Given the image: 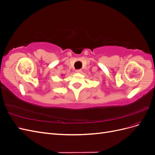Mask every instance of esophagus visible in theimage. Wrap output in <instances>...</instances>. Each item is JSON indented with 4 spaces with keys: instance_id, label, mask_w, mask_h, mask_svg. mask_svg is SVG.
I'll return each instance as SVG.
<instances>
[{
    "instance_id": "esophagus-1",
    "label": "esophagus",
    "mask_w": 155,
    "mask_h": 155,
    "mask_svg": "<svg viewBox=\"0 0 155 155\" xmlns=\"http://www.w3.org/2000/svg\"><path fill=\"white\" fill-rule=\"evenodd\" d=\"M81 71H82L81 69H78V70H76V72L77 73H80V72H81Z\"/></svg>"
}]
</instances>
